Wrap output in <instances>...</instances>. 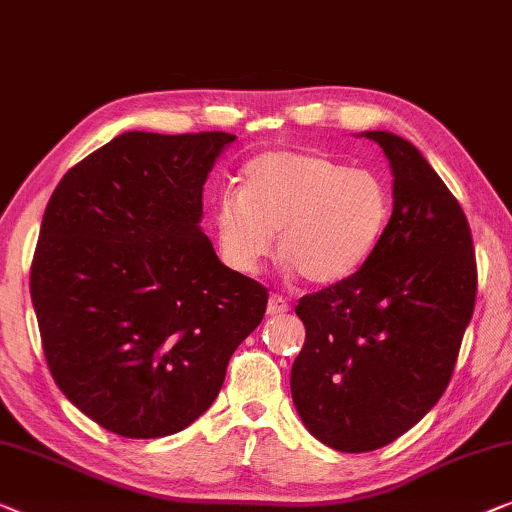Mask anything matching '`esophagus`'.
<instances>
[{"label": "esophagus", "instance_id": "1", "mask_svg": "<svg viewBox=\"0 0 512 512\" xmlns=\"http://www.w3.org/2000/svg\"><path fill=\"white\" fill-rule=\"evenodd\" d=\"M288 309H291V305H288L286 298H281V295H277V293L270 295V300H268V314L270 316H284Z\"/></svg>", "mask_w": 512, "mask_h": 512}]
</instances>
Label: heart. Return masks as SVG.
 Masks as SVG:
<instances>
[{
    "label": "heart",
    "mask_w": 512,
    "mask_h": 512,
    "mask_svg": "<svg viewBox=\"0 0 512 512\" xmlns=\"http://www.w3.org/2000/svg\"><path fill=\"white\" fill-rule=\"evenodd\" d=\"M390 214L392 198L379 175L318 154L272 152L244 170L242 194L219 198L214 226L233 270L254 272L279 233L288 268L332 286L365 268Z\"/></svg>",
    "instance_id": "1"
}]
</instances>
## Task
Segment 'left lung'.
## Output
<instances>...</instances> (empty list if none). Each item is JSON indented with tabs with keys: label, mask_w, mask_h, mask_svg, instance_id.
Returning <instances> with one entry per match:
<instances>
[{
	"label": "left lung",
	"mask_w": 512,
	"mask_h": 512,
	"mask_svg": "<svg viewBox=\"0 0 512 512\" xmlns=\"http://www.w3.org/2000/svg\"><path fill=\"white\" fill-rule=\"evenodd\" d=\"M365 136L395 175L390 224L365 268L295 307L307 339L291 369L293 404L309 432L342 453L388 446L439 402L478 291L457 198L409 140Z\"/></svg>",
	"instance_id": "obj_1"
}]
</instances>
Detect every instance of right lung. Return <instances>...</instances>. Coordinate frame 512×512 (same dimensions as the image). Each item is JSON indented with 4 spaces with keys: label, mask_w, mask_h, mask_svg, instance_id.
I'll return each instance as SVG.
<instances>
[{
    "label": "right lung",
    "mask_w": 512,
    "mask_h": 512,
    "mask_svg": "<svg viewBox=\"0 0 512 512\" xmlns=\"http://www.w3.org/2000/svg\"><path fill=\"white\" fill-rule=\"evenodd\" d=\"M235 136L129 131L50 196L32 293L50 374L127 439H159L210 409L268 288L226 268L201 231L203 184Z\"/></svg>",
    "instance_id": "1"
}]
</instances>
